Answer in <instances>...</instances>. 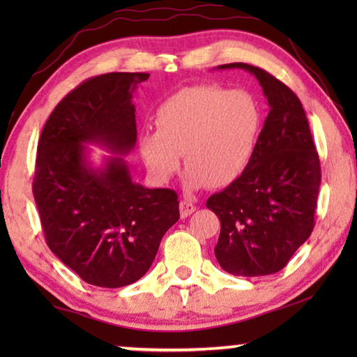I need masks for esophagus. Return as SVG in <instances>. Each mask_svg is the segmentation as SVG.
<instances>
[{
  "label": "esophagus",
  "mask_w": 357,
  "mask_h": 357,
  "mask_svg": "<svg viewBox=\"0 0 357 357\" xmlns=\"http://www.w3.org/2000/svg\"><path fill=\"white\" fill-rule=\"evenodd\" d=\"M195 209H197V206L190 200H187V198H184V200H181V203H179V213H181V217H183V219H185V217H189L190 214L195 213Z\"/></svg>",
  "instance_id": "34e87169"
}]
</instances>
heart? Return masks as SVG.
Segmentation results:
<instances>
[{"instance_id": "b5f03b06", "label": "heart", "mask_w": 357, "mask_h": 357, "mask_svg": "<svg viewBox=\"0 0 357 357\" xmlns=\"http://www.w3.org/2000/svg\"><path fill=\"white\" fill-rule=\"evenodd\" d=\"M261 128V107L250 93L198 84L168 98L157 112V130L142 132L138 144L159 183L179 170L184 154L189 189L227 187L252 164Z\"/></svg>"}]
</instances>
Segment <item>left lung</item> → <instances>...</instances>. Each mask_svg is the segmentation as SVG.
Wrapping results in <instances>:
<instances>
[{
  "label": "left lung",
  "mask_w": 357,
  "mask_h": 357,
  "mask_svg": "<svg viewBox=\"0 0 357 357\" xmlns=\"http://www.w3.org/2000/svg\"><path fill=\"white\" fill-rule=\"evenodd\" d=\"M217 69L255 75L269 113L249 168L206 202L220 220L214 253L228 274L269 275L285 268L312 234L321 183L318 153L301 100L287 84L244 63Z\"/></svg>",
  "instance_id": "1"
}]
</instances>
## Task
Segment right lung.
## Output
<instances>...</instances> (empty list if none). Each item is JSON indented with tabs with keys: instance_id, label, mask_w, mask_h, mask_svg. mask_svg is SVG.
Masks as SVG:
<instances>
[{
	"instance_id": "right-lung-1",
	"label": "right lung",
	"mask_w": 357,
	"mask_h": 357,
	"mask_svg": "<svg viewBox=\"0 0 357 357\" xmlns=\"http://www.w3.org/2000/svg\"><path fill=\"white\" fill-rule=\"evenodd\" d=\"M149 74L89 78L59 102L38 144L33 193L50 250L86 283L130 285L148 273L160 241L179 219L174 190L134 183V91ZM86 144L112 153L98 167Z\"/></svg>"
}]
</instances>
